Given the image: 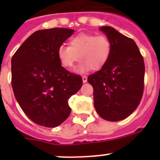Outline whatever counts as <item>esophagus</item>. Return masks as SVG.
Wrapping results in <instances>:
<instances>
[{"mask_svg": "<svg viewBox=\"0 0 160 160\" xmlns=\"http://www.w3.org/2000/svg\"><path fill=\"white\" fill-rule=\"evenodd\" d=\"M87 76L83 75L82 76V82H87Z\"/></svg>", "mask_w": 160, "mask_h": 160, "instance_id": "esophagus-1", "label": "esophagus"}]
</instances>
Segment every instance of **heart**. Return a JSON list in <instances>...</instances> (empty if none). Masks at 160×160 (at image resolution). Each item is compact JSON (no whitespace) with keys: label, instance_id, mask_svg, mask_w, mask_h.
Wrapping results in <instances>:
<instances>
[{"label":"heart","instance_id":"obj_1","mask_svg":"<svg viewBox=\"0 0 160 160\" xmlns=\"http://www.w3.org/2000/svg\"><path fill=\"white\" fill-rule=\"evenodd\" d=\"M112 53V42L106 35L80 33L73 37L69 46L62 45L58 49V57L64 67L72 68L82 60L78 70H100L107 64Z\"/></svg>","mask_w":160,"mask_h":160}]
</instances>
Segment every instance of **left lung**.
<instances>
[{
	"mask_svg": "<svg viewBox=\"0 0 160 160\" xmlns=\"http://www.w3.org/2000/svg\"><path fill=\"white\" fill-rule=\"evenodd\" d=\"M112 42V53L101 70L88 76L94 88L97 113L111 122L122 120L134 112L144 89V61L135 41L110 26H103Z\"/></svg>",
	"mask_w": 160,
	"mask_h": 160,
	"instance_id": "obj_1",
	"label": "left lung"
}]
</instances>
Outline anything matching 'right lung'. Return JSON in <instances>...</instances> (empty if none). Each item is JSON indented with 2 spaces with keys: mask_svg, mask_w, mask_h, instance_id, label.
Wrapping results in <instances>:
<instances>
[{
  "mask_svg": "<svg viewBox=\"0 0 160 160\" xmlns=\"http://www.w3.org/2000/svg\"><path fill=\"white\" fill-rule=\"evenodd\" d=\"M64 28L34 32L11 60L12 90L17 101L32 122L55 128L69 117L68 100L82 86L80 75L61 65L58 49L73 34Z\"/></svg>",
  "mask_w": 160,
  "mask_h": 160,
  "instance_id": "1",
  "label": "right lung"
}]
</instances>
